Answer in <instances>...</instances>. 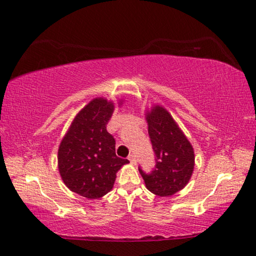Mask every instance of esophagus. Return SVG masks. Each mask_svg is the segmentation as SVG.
Here are the masks:
<instances>
[{
  "label": "esophagus",
  "mask_w": 256,
  "mask_h": 256,
  "mask_svg": "<svg viewBox=\"0 0 256 256\" xmlns=\"http://www.w3.org/2000/svg\"><path fill=\"white\" fill-rule=\"evenodd\" d=\"M128 160H130V162H131L132 164H136V156H134V154H130L128 156Z\"/></svg>",
  "instance_id": "34e87169"
}]
</instances>
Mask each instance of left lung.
<instances>
[{
  "mask_svg": "<svg viewBox=\"0 0 256 256\" xmlns=\"http://www.w3.org/2000/svg\"><path fill=\"white\" fill-rule=\"evenodd\" d=\"M148 133L154 152V168L138 167L146 188L159 196H170L188 183L194 170V151L170 112L160 106L146 115Z\"/></svg>",
  "mask_w": 256,
  "mask_h": 256,
  "instance_id": "obj_1",
  "label": "left lung"
}]
</instances>
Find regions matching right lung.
<instances>
[{
  "label": "right lung",
  "instance_id": "add662e5",
  "mask_svg": "<svg viewBox=\"0 0 256 256\" xmlns=\"http://www.w3.org/2000/svg\"><path fill=\"white\" fill-rule=\"evenodd\" d=\"M112 102L96 98L76 116L58 148V170L72 192L99 198L112 188L116 172L128 159L115 154V138L107 132Z\"/></svg>",
  "mask_w": 256,
  "mask_h": 256
}]
</instances>
